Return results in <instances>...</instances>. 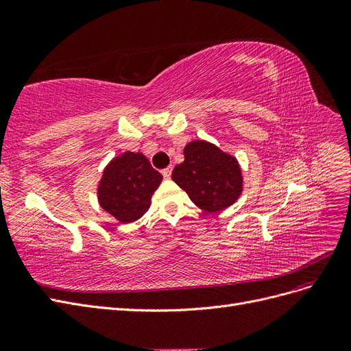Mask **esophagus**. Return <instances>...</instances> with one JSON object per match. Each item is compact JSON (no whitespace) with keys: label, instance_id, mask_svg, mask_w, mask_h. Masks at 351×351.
<instances>
[{"label":"esophagus","instance_id":"esophagus-1","mask_svg":"<svg viewBox=\"0 0 351 351\" xmlns=\"http://www.w3.org/2000/svg\"><path fill=\"white\" fill-rule=\"evenodd\" d=\"M171 173H173V168L171 167H168V168H165V169H162V176H164V178H171Z\"/></svg>","mask_w":351,"mask_h":351}]
</instances>
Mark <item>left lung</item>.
Segmentation results:
<instances>
[{
  "mask_svg": "<svg viewBox=\"0 0 351 351\" xmlns=\"http://www.w3.org/2000/svg\"><path fill=\"white\" fill-rule=\"evenodd\" d=\"M171 178L205 212L231 206L243 192L236 156L206 141H192L184 146V161L174 168Z\"/></svg>",
  "mask_w": 351,
  "mask_h": 351,
  "instance_id": "8db88e82",
  "label": "left lung"
}]
</instances>
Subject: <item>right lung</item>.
<instances>
[{"mask_svg": "<svg viewBox=\"0 0 351 351\" xmlns=\"http://www.w3.org/2000/svg\"><path fill=\"white\" fill-rule=\"evenodd\" d=\"M162 182L149 159L139 152H124L105 167L98 184V202L123 224L137 221L151 206V197Z\"/></svg>", "mask_w": 351, "mask_h": 351, "instance_id": "right-lung-1", "label": "right lung"}]
</instances>
